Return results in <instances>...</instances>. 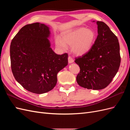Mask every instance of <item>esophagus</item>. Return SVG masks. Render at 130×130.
<instances>
[{"mask_svg":"<svg viewBox=\"0 0 130 130\" xmlns=\"http://www.w3.org/2000/svg\"><path fill=\"white\" fill-rule=\"evenodd\" d=\"M68 63H72L74 62L73 59L72 58L71 56H69L68 58Z\"/></svg>","mask_w":130,"mask_h":130,"instance_id":"1","label":"esophagus"}]
</instances>
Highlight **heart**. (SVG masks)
Returning <instances> with one entry per match:
<instances>
[{
  "label": "heart",
  "instance_id": "1",
  "mask_svg": "<svg viewBox=\"0 0 130 130\" xmlns=\"http://www.w3.org/2000/svg\"><path fill=\"white\" fill-rule=\"evenodd\" d=\"M96 39V34L91 29L79 27L67 31L62 34L61 38H55V45L62 51L71 46L73 53L77 56H82L91 49Z\"/></svg>",
  "mask_w": 130,
  "mask_h": 130
}]
</instances>
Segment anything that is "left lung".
I'll return each instance as SVG.
<instances>
[{
    "label": "left lung",
    "instance_id": "1",
    "mask_svg": "<svg viewBox=\"0 0 130 130\" xmlns=\"http://www.w3.org/2000/svg\"><path fill=\"white\" fill-rule=\"evenodd\" d=\"M96 24L98 35L91 49L75 61L80 68L76 77L77 84L94 90L104 89L111 83L121 61L117 37L104 22L97 21Z\"/></svg>",
    "mask_w": 130,
    "mask_h": 130
}]
</instances>
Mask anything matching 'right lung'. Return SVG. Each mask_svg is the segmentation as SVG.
I'll return each mask as SVG.
<instances>
[{"instance_id": "obj_1", "label": "right lung", "mask_w": 130, "mask_h": 130, "mask_svg": "<svg viewBox=\"0 0 130 130\" xmlns=\"http://www.w3.org/2000/svg\"><path fill=\"white\" fill-rule=\"evenodd\" d=\"M49 27L35 23L23 26L10 45L11 69L23 87L43 94L56 86L57 73L68 65V54L60 55L50 47Z\"/></svg>"}]
</instances>
